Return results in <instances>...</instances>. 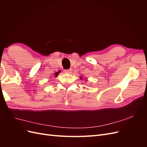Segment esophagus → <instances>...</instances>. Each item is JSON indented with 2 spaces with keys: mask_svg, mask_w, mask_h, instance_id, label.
I'll use <instances>...</instances> for the list:
<instances>
[{
  "mask_svg": "<svg viewBox=\"0 0 147 147\" xmlns=\"http://www.w3.org/2000/svg\"><path fill=\"white\" fill-rule=\"evenodd\" d=\"M64 72L65 73V74H71L72 72V69H66V70H64Z\"/></svg>",
  "mask_w": 147,
  "mask_h": 147,
  "instance_id": "34e87169",
  "label": "esophagus"
}]
</instances>
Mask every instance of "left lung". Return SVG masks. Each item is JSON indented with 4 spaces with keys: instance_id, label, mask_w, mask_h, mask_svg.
Returning <instances> with one entry per match:
<instances>
[{
    "instance_id": "obj_1",
    "label": "left lung",
    "mask_w": 147,
    "mask_h": 147,
    "mask_svg": "<svg viewBox=\"0 0 147 147\" xmlns=\"http://www.w3.org/2000/svg\"><path fill=\"white\" fill-rule=\"evenodd\" d=\"M82 78H81V79H82Z\"/></svg>"
}]
</instances>
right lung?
I'll return each mask as SVG.
<instances>
[{
  "mask_svg": "<svg viewBox=\"0 0 147 147\" xmlns=\"http://www.w3.org/2000/svg\"><path fill=\"white\" fill-rule=\"evenodd\" d=\"M58 74H59V73H58V72H56V73H55V77H57V75H58Z\"/></svg>",
  "mask_w": 147,
  "mask_h": 147,
  "instance_id": "obj_1",
  "label": "right lung"
}]
</instances>
